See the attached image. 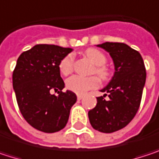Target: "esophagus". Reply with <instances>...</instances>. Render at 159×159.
Here are the masks:
<instances>
[{
    "mask_svg": "<svg viewBox=\"0 0 159 159\" xmlns=\"http://www.w3.org/2000/svg\"><path fill=\"white\" fill-rule=\"evenodd\" d=\"M83 98H84V96H83V95H77V99H78V100H81Z\"/></svg>",
    "mask_w": 159,
    "mask_h": 159,
    "instance_id": "esophagus-1",
    "label": "esophagus"
}]
</instances>
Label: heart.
I'll list each match as a JSON object with an SVG mask.
<instances>
[{
  "label": "heart",
  "instance_id": "1",
  "mask_svg": "<svg viewBox=\"0 0 159 159\" xmlns=\"http://www.w3.org/2000/svg\"><path fill=\"white\" fill-rule=\"evenodd\" d=\"M85 56L96 65L95 72L102 79H106L109 76L108 69L103 66L106 61V56L98 49L88 48L84 52ZM74 69V57L72 55L65 56L59 63V70L61 75H69ZM99 84V80L96 76L90 77H82L79 75H75L70 77L66 81V87L76 94H84L90 89L98 87Z\"/></svg>",
  "mask_w": 159,
  "mask_h": 159
}]
</instances>
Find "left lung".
I'll list each match as a JSON object with an SVG mask.
<instances>
[{
	"instance_id": "obj_1",
	"label": "left lung",
	"mask_w": 159,
	"mask_h": 159,
	"mask_svg": "<svg viewBox=\"0 0 159 159\" xmlns=\"http://www.w3.org/2000/svg\"><path fill=\"white\" fill-rule=\"evenodd\" d=\"M108 51L114 63V75L101 89L107 94L97 98L96 107L88 111L92 127L110 134L124 128L139 109L146 73L141 54L124 43L105 42L97 45Z\"/></svg>"
}]
</instances>
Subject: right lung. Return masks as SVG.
I'll return each instance as SVG.
<instances>
[{
	"label": "right lung",
	"instance_id": "1",
	"mask_svg": "<svg viewBox=\"0 0 159 159\" xmlns=\"http://www.w3.org/2000/svg\"><path fill=\"white\" fill-rule=\"evenodd\" d=\"M72 51L71 48L39 44L17 60L13 86L19 110L32 127L43 133L63 129L76 102L74 92L61 91L64 82L59 70L60 61ZM52 91L58 95H52Z\"/></svg>",
	"mask_w": 159,
	"mask_h": 159
}]
</instances>
